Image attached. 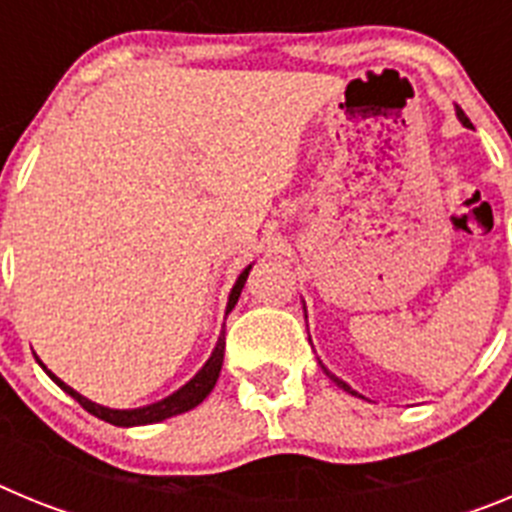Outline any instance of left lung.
Listing matches in <instances>:
<instances>
[{
    "label": "left lung",
    "mask_w": 512,
    "mask_h": 512,
    "mask_svg": "<svg viewBox=\"0 0 512 512\" xmlns=\"http://www.w3.org/2000/svg\"><path fill=\"white\" fill-rule=\"evenodd\" d=\"M456 115H459V120H461V122H464V125H467V128H472V122H469V120H467V115H464V112H461V110H456ZM333 382H336V384H338V387H343V390H346V392H351V395H356V392H354V390H351V387H348V384H346V382H341V379H336V377H333Z\"/></svg>",
    "instance_id": "obj_1"
}]
</instances>
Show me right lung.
<instances>
[{
	"label": "right lung",
	"mask_w": 512,
	"mask_h": 512,
	"mask_svg": "<svg viewBox=\"0 0 512 512\" xmlns=\"http://www.w3.org/2000/svg\"><path fill=\"white\" fill-rule=\"evenodd\" d=\"M248 271H251V266H248L246 271H243L241 277H238V282H235L233 292H230V300H228V312L233 310L235 302H238V297H241V289L243 284H246L248 279ZM223 354H225V333H220V338H217V346L215 351H212V356L207 359V364L202 366L200 374L192 379V382H187L182 387V390H176L174 395L166 397V400L156 402V405H148V408H138V410H110V408H102V405H97V402L87 400V397H81L79 392H74L69 387V384H63L61 379L56 377L53 372H48L43 364V369L48 372V377L53 379V382L61 387L63 392H69L71 397H74L76 402H79L81 408L87 410V413L97 415L99 420H104V423H112V425H122V428H128V425H148V423H158V420H166L171 418V415H179V413H187V410L197 408L202 400H205L207 395L212 392V387H215L217 377H220V369H223Z\"/></svg>",
	"instance_id": "add662e5"
}]
</instances>
